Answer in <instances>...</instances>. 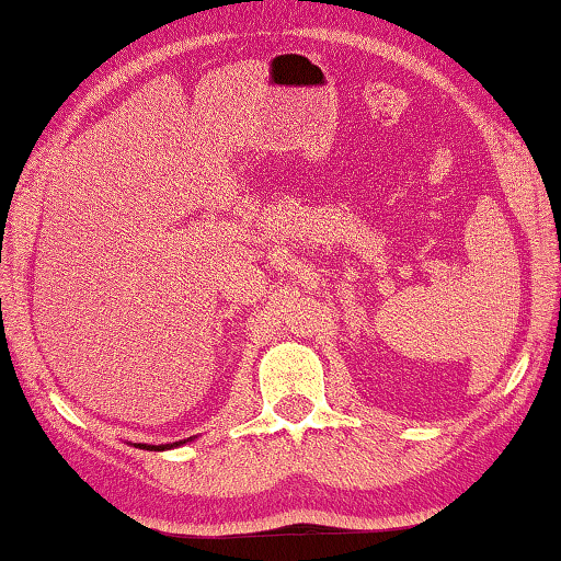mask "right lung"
Segmentation results:
<instances>
[{
    "label": "right lung",
    "mask_w": 561,
    "mask_h": 561,
    "mask_svg": "<svg viewBox=\"0 0 561 561\" xmlns=\"http://www.w3.org/2000/svg\"><path fill=\"white\" fill-rule=\"evenodd\" d=\"M183 443V440H180ZM180 443H170V445H138V448H146V450H168V448H175Z\"/></svg>",
    "instance_id": "1"
}]
</instances>
